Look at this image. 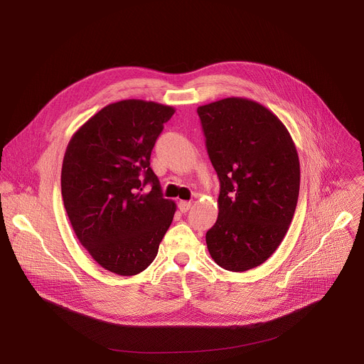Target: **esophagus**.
<instances>
[{"instance_id":"esophagus-1","label":"esophagus","mask_w":364,"mask_h":364,"mask_svg":"<svg viewBox=\"0 0 364 364\" xmlns=\"http://www.w3.org/2000/svg\"><path fill=\"white\" fill-rule=\"evenodd\" d=\"M190 207H191V201H186V200H181V201L178 203V209H180V212H181V213H186V212H188V210H190Z\"/></svg>"}]
</instances>
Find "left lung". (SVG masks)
Returning <instances> with one entry per match:
<instances>
[{"instance_id": "obj_1", "label": "left lung", "mask_w": 364, "mask_h": 364, "mask_svg": "<svg viewBox=\"0 0 364 364\" xmlns=\"http://www.w3.org/2000/svg\"><path fill=\"white\" fill-rule=\"evenodd\" d=\"M197 114L220 180L207 249L223 269L245 272L262 265L289 229L299 194L298 152L281 119L255 100L226 97Z\"/></svg>"}]
</instances>
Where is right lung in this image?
I'll return each instance as SVG.
<instances>
[{
    "mask_svg": "<svg viewBox=\"0 0 364 364\" xmlns=\"http://www.w3.org/2000/svg\"><path fill=\"white\" fill-rule=\"evenodd\" d=\"M174 112L151 100L109 103L68 144L62 166L66 213L89 255L117 275L146 269L173 222L176 203L163 197L149 159ZM146 183L149 192L143 190Z\"/></svg>",
    "mask_w": 364,
    "mask_h": 364,
    "instance_id": "obj_1",
    "label": "right lung"
}]
</instances>
